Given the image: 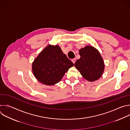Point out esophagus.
<instances>
[{
	"label": "esophagus",
	"mask_w": 130,
	"mask_h": 130,
	"mask_svg": "<svg viewBox=\"0 0 130 130\" xmlns=\"http://www.w3.org/2000/svg\"><path fill=\"white\" fill-rule=\"evenodd\" d=\"M75 61H76V59H75V58H74V59H72V62L74 64L75 63Z\"/></svg>",
	"instance_id": "esophagus-1"
}]
</instances>
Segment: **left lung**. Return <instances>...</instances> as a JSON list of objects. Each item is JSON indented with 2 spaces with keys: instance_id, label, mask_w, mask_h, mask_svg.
Masks as SVG:
<instances>
[{
  "instance_id": "left-lung-1",
  "label": "left lung",
  "mask_w": 130,
  "mask_h": 130,
  "mask_svg": "<svg viewBox=\"0 0 130 130\" xmlns=\"http://www.w3.org/2000/svg\"><path fill=\"white\" fill-rule=\"evenodd\" d=\"M79 54L80 58L75 62V68L86 79L90 82L98 79L105 67L100 53L91 46H86L79 51Z\"/></svg>"
}]
</instances>
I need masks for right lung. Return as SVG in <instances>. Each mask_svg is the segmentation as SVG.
I'll return each instance as SVG.
<instances>
[{"instance_id": "add662e5", "label": "right lung", "mask_w": 130, "mask_h": 130, "mask_svg": "<svg viewBox=\"0 0 130 130\" xmlns=\"http://www.w3.org/2000/svg\"><path fill=\"white\" fill-rule=\"evenodd\" d=\"M73 65L58 45H49L35 59L32 69L40 82L53 85L59 82L65 72Z\"/></svg>"}]
</instances>
